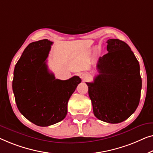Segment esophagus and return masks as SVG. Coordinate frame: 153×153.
<instances>
[{
    "label": "esophagus",
    "instance_id": "obj_1",
    "mask_svg": "<svg viewBox=\"0 0 153 153\" xmlns=\"http://www.w3.org/2000/svg\"><path fill=\"white\" fill-rule=\"evenodd\" d=\"M81 78L83 80H85V79L87 78V76L85 74H82L81 75Z\"/></svg>",
    "mask_w": 153,
    "mask_h": 153
}]
</instances>
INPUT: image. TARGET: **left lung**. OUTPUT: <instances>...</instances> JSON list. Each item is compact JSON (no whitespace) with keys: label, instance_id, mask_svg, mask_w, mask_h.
Masks as SVG:
<instances>
[{"label":"left lung","instance_id":"obj_1","mask_svg":"<svg viewBox=\"0 0 153 153\" xmlns=\"http://www.w3.org/2000/svg\"><path fill=\"white\" fill-rule=\"evenodd\" d=\"M108 53L98 59V75L89 88L95 117L109 123L128 119L138 107L142 86L140 66L130 46L117 39L107 40Z\"/></svg>","mask_w":153,"mask_h":153}]
</instances>
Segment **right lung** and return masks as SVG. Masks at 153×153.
Masks as SVG:
<instances>
[{"label":"right lung","mask_w":153,"mask_h":153,"mask_svg":"<svg viewBox=\"0 0 153 153\" xmlns=\"http://www.w3.org/2000/svg\"><path fill=\"white\" fill-rule=\"evenodd\" d=\"M53 42H32L23 51L14 71L12 89L19 110L38 126L61 121L67 114L68 100L81 82L78 76L66 80L55 79L46 59Z\"/></svg>","instance_id":"right-lung-1"}]
</instances>
